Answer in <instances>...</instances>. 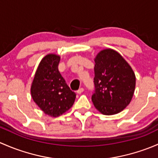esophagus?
<instances>
[{
	"label": "esophagus",
	"instance_id": "1",
	"mask_svg": "<svg viewBox=\"0 0 158 158\" xmlns=\"http://www.w3.org/2000/svg\"><path fill=\"white\" fill-rule=\"evenodd\" d=\"M83 92H84V88H83V87H81V88H80L79 90H77V93L78 94H81V93H83Z\"/></svg>",
	"mask_w": 158,
	"mask_h": 158
}]
</instances>
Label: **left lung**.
<instances>
[{
  "label": "left lung",
  "mask_w": 158,
  "mask_h": 158,
  "mask_svg": "<svg viewBox=\"0 0 158 158\" xmlns=\"http://www.w3.org/2000/svg\"><path fill=\"white\" fill-rule=\"evenodd\" d=\"M92 101L103 115H114L130 103L135 88V75L131 66L115 50L106 48L96 56Z\"/></svg>",
  "instance_id": "8db88e82"
}]
</instances>
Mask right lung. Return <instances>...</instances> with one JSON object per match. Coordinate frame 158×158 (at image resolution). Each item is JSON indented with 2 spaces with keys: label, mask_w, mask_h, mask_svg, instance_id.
<instances>
[{
  "label": "right lung",
  "mask_w": 158,
  "mask_h": 158,
  "mask_svg": "<svg viewBox=\"0 0 158 158\" xmlns=\"http://www.w3.org/2000/svg\"><path fill=\"white\" fill-rule=\"evenodd\" d=\"M60 56L48 54L40 61L31 86L33 101L46 115L57 117L68 111L76 98L58 71Z\"/></svg>",
  "instance_id": "1"
}]
</instances>
